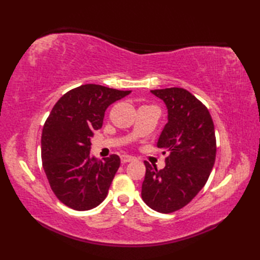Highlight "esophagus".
I'll use <instances>...</instances> for the list:
<instances>
[{
    "label": "esophagus",
    "instance_id": "obj_1",
    "mask_svg": "<svg viewBox=\"0 0 260 260\" xmlns=\"http://www.w3.org/2000/svg\"><path fill=\"white\" fill-rule=\"evenodd\" d=\"M134 159L133 156L131 155H127V154H124V155L120 156V161L121 163H128V162H132Z\"/></svg>",
    "mask_w": 260,
    "mask_h": 260
}]
</instances>
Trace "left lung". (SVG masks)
<instances>
[{"mask_svg":"<svg viewBox=\"0 0 260 260\" xmlns=\"http://www.w3.org/2000/svg\"><path fill=\"white\" fill-rule=\"evenodd\" d=\"M151 92L168 108L156 146L169 155L162 170L144 162L142 199L155 211L171 213L186 206L207 183L217 152L214 125L208 108L183 88Z\"/></svg>","mask_w":260,"mask_h":260,"instance_id":"obj_1","label":"left lung"}]
</instances>
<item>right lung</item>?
Segmentation results:
<instances>
[{
    "label": "right lung",
    "instance_id": "add662e5",
    "mask_svg": "<svg viewBox=\"0 0 260 260\" xmlns=\"http://www.w3.org/2000/svg\"><path fill=\"white\" fill-rule=\"evenodd\" d=\"M129 93L87 84L66 92L53 106L42 129L41 158L53 193L67 207L85 211L107 197L120 158L90 156V139L102 128L109 105Z\"/></svg>",
    "mask_w": 260,
    "mask_h": 260
}]
</instances>
